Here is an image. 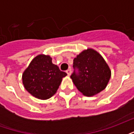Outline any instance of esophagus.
Listing matches in <instances>:
<instances>
[{
	"mask_svg": "<svg viewBox=\"0 0 134 134\" xmlns=\"http://www.w3.org/2000/svg\"><path fill=\"white\" fill-rule=\"evenodd\" d=\"M66 72L67 73V75H71V73H72V70L70 68V69H68V70L66 71Z\"/></svg>",
	"mask_w": 134,
	"mask_h": 134,
	"instance_id": "1",
	"label": "esophagus"
}]
</instances>
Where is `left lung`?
<instances>
[{
    "instance_id": "left-lung-1",
    "label": "left lung",
    "mask_w": 134,
    "mask_h": 134,
    "mask_svg": "<svg viewBox=\"0 0 134 134\" xmlns=\"http://www.w3.org/2000/svg\"><path fill=\"white\" fill-rule=\"evenodd\" d=\"M74 72L70 77L84 96H93L106 87L111 75L103 57L93 49L84 50L73 60Z\"/></svg>"
}]
</instances>
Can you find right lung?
Listing matches in <instances>:
<instances>
[{"mask_svg": "<svg viewBox=\"0 0 134 134\" xmlns=\"http://www.w3.org/2000/svg\"><path fill=\"white\" fill-rule=\"evenodd\" d=\"M67 73L54 64L49 56L39 54L34 59L22 75L23 84L31 95L47 100L58 90Z\"/></svg>", "mask_w": 134, "mask_h": 134, "instance_id": "1", "label": "right lung"}]
</instances>
